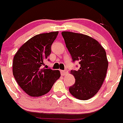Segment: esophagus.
<instances>
[{
  "mask_svg": "<svg viewBox=\"0 0 123 123\" xmlns=\"http://www.w3.org/2000/svg\"><path fill=\"white\" fill-rule=\"evenodd\" d=\"M60 73L62 75V76H64L65 74L68 73V71H67V70H60Z\"/></svg>",
  "mask_w": 123,
  "mask_h": 123,
  "instance_id": "esophagus-1",
  "label": "esophagus"
}]
</instances>
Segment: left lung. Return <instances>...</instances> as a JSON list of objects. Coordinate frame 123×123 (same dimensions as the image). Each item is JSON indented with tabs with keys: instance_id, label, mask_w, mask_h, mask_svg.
<instances>
[{
	"instance_id": "left-lung-1",
	"label": "left lung",
	"mask_w": 123,
	"mask_h": 123,
	"mask_svg": "<svg viewBox=\"0 0 123 123\" xmlns=\"http://www.w3.org/2000/svg\"><path fill=\"white\" fill-rule=\"evenodd\" d=\"M62 34L73 62L79 60L81 65L78 71L70 73L76 81L69 87V92L78 99H90L105 80L108 66L106 52L98 41L89 36L69 31Z\"/></svg>"
}]
</instances>
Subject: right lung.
<instances>
[{
  "label": "right lung",
  "mask_w": 123,
  "mask_h": 123,
  "mask_svg": "<svg viewBox=\"0 0 123 123\" xmlns=\"http://www.w3.org/2000/svg\"><path fill=\"white\" fill-rule=\"evenodd\" d=\"M58 34V31H54L34 36L21 46L14 56L13 74L19 87L29 96L46 94L60 77L58 70L42 68Z\"/></svg>",
  "instance_id": "right-lung-1"
}]
</instances>
